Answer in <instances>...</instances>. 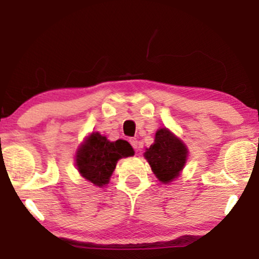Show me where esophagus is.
I'll return each instance as SVG.
<instances>
[{
	"label": "esophagus",
	"mask_w": 259,
	"mask_h": 259,
	"mask_svg": "<svg viewBox=\"0 0 259 259\" xmlns=\"http://www.w3.org/2000/svg\"><path fill=\"white\" fill-rule=\"evenodd\" d=\"M129 142H130V144H132V146H133L134 150H138V147H139V141H138V140H136V139H130Z\"/></svg>",
	"instance_id": "1"
}]
</instances>
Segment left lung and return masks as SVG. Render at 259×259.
<instances>
[{
	"instance_id": "left-lung-1",
	"label": "left lung",
	"mask_w": 259,
	"mask_h": 259,
	"mask_svg": "<svg viewBox=\"0 0 259 259\" xmlns=\"http://www.w3.org/2000/svg\"><path fill=\"white\" fill-rule=\"evenodd\" d=\"M153 173L162 183H169L179 177L187 157L185 145L168 129L157 130L154 144L145 152Z\"/></svg>"
}]
</instances>
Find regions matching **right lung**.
Wrapping results in <instances>:
<instances>
[{
    "instance_id": "add662e5",
    "label": "right lung",
    "mask_w": 259,
    "mask_h": 259,
    "mask_svg": "<svg viewBox=\"0 0 259 259\" xmlns=\"http://www.w3.org/2000/svg\"><path fill=\"white\" fill-rule=\"evenodd\" d=\"M133 154V147L125 140L111 142L92 133L76 153V167L85 179L101 187L109 181L118 159Z\"/></svg>"
}]
</instances>
